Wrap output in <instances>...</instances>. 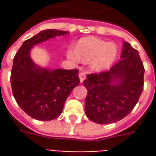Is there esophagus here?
I'll return each instance as SVG.
<instances>
[{
  "label": "esophagus",
  "mask_w": 156,
  "mask_h": 156,
  "mask_svg": "<svg viewBox=\"0 0 156 156\" xmlns=\"http://www.w3.org/2000/svg\"><path fill=\"white\" fill-rule=\"evenodd\" d=\"M85 78H86L85 72H80V73H79V79H80L81 83H83V81L85 80Z\"/></svg>",
  "instance_id": "obj_1"
}]
</instances>
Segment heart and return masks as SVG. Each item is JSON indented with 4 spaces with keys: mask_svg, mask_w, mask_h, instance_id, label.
I'll list each match as a JSON object with an SVG mask.
<instances>
[{
    "mask_svg": "<svg viewBox=\"0 0 156 156\" xmlns=\"http://www.w3.org/2000/svg\"><path fill=\"white\" fill-rule=\"evenodd\" d=\"M117 48L112 43H108L95 37L83 38L78 42L76 52L68 51V57L72 61H90V66L96 71L108 69L116 60Z\"/></svg>",
    "mask_w": 156,
    "mask_h": 156,
    "instance_id": "heart-1",
    "label": "heart"
}]
</instances>
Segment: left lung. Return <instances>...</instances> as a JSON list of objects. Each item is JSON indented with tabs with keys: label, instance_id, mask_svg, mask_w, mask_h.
I'll return each instance as SVG.
<instances>
[{
	"label": "left lung",
	"instance_id": "obj_1",
	"mask_svg": "<svg viewBox=\"0 0 156 156\" xmlns=\"http://www.w3.org/2000/svg\"><path fill=\"white\" fill-rule=\"evenodd\" d=\"M145 69L138 50L123 42L121 60L108 71L87 75L85 113L98 124H110L126 117L143 90Z\"/></svg>",
	"mask_w": 156,
	"mask_h": 156
}]
</instances>
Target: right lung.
<instances>
[{"instance_id":"right-lung-1","label":"right lung","mask_w":156,"mask_h":156,"mask_svg":"<svg viewBox=\"0 0 156 156\" xmlns=\"http://www.w3.org/2000/svg\"><path fill=\"white\" fill-rule=\"evenodd\" d=\"M44 30L23 42L14 56L10 82L13 97L26 113L39 121H51L62 112L66 100L79 84L78 69L41 68L30 56L33 46L67 34Z\"/></svg>"}]
</instances>
